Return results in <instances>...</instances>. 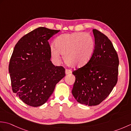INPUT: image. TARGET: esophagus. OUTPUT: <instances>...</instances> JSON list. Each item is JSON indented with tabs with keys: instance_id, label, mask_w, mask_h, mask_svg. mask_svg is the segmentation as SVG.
I'll return each mask as SVG.
<instances>
[{
	"instance_id": "esophagus-1",
	"label": "esophagus",
	"mask_w": 131,
	"mask_h": 131,
	"mask_svg": "<svg viewBox=\"0 0 131 131\" xmlns=\"http://www.w3.org/2000/svg\"><path fill=\"white\" fill-rule=\"evenodd\" d=\"M72 73V71L70 69H66L65 70V74H70Z\"/></svg>"
}]
</instances>
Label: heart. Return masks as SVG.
<instances>
[{
	"label": "heart",
	"mask_w": 131,
	"mask_h": 131,
	"mask_svg": "<svg viewBox=\"0 0 131 131\" xmlns=\"http://www.w3.org/2000/svg\"><path fill=\"white\" fill-rule=\"evenodd\" d=\"M94 51V41L90 35L83 32L63 34L56 38L51 48L54 62H58L60 53L64 61L73 68H80L90 60Z\"/></svg>",
	"instance_id": "b5f03b06"
}]
</instances>
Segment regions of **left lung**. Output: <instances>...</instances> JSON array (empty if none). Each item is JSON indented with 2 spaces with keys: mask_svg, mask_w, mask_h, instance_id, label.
<instances>
[{
  "mask_svg": "<svg viewBox=\"0 0 131 131\" xmlns=\"http://www.w3.org/2000/svg\"><path fill=\"white\" fill-rule=\"evenodd\" d=\"M94 51L90 60L74 70L75 81L72 94L82 104L95 106L109 95L118 81L119 58L114 46L106 36L93 30Z\"/></svg>",
  "mask_w": 131,
  "mask_h": 131,
  "instance_id": "1",
  "label": "left lung"
}]
</instances>
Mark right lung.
I'll use <instances>...</instances> for the list:
<instances>
[{"instance_id": "obj_1", "label": "right lung", "mask_w": 131, "mask_h": 131, "mask_svg": "<svg viewBox=\"0 0 131 131\" xmlns=\"http://www.w3.org/2000/svg\"><path fill=\"white\" fill-rule=\"evenodd\" d=\"M60 31L38 27L22 37L14 48L9 64L12 91L31 106L46 103L65 76L63 67L52 63L48 43Z\"/></svg>"}]
</instances>
